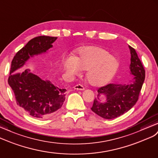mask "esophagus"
<instances>
[{
  "mask_svg": "<svg viewBox=\"0 0 158 158\" xmlns=\"http://www.w3.org/2000/svg\"><path fill=\"white\" fill-rule=\"evenodd\" d=\"M74 89H75L80 90V91H83L85 89V88L83 87V86L82 85H81V84L76 85L74 87Z\"/></svg>",
  "mask_w": 158,
  "mask_h": 158,
  "instance_id": "obj_1",
  "label": "esophagus"
}]
</instances>
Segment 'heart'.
I'll return each instance as SVG.
<instances>
[{
  "mask_svg": "<svg viewBox=\"0 0 158 158\" xmlns=\"http://www.w3.org/2000/svg\"><path fill=\"white\" fill-rule=\"evenodd\" d=\"M77 56L63 59L64 70L71 76L78 75L87 70L86 79L90 85L102 87L110 83L118 73L120 63L109 51L97 46H85L77 50Z\"/></svg>",
  "mask_w": 158,
  "mask_h": 158,
  "instance_id": "heart-1",
  "label": "heart"
}]
</instances>
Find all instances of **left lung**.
<instances>
[{
  "label": "left lung",
  "instance_id": "obj_1",
  "mask_svg": "<svg viewBox=\"0 0 158 158\" xmlns=\"http://www.w3.org/2000/svg\"><path fill=\"white\" fill-rule=\"evenodd\" d=\"M131 53L130 74L133 79L127 84H109L99 88L91 110L107 119H115L124 114L135 106L145 79V70L134 48L129 45ZM104 96L106 101L100 99Z\"/></svg>",
  "mask_w": 158,
  "mask_h": 158
}]
</instances>
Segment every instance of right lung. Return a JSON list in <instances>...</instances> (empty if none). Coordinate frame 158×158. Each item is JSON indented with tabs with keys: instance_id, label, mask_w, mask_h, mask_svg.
Returning a JSON list of instances; mask_svg holds the SVG:
<instances>
[{
	"instance_id": "obj_1",
	"label": "right lung",
	"mask_w": 158,
	"mask_h": 158,
	"mask_svg": "<svg viewBox=\"0 0 158 158\" xmlns=\"http://www.w3.org/2000/svg\"><path fill=\"white\" fill-rule=\"evenodd\" d=\"M56 39L40 36L30 40L11 62L8 83L18 106L35 118L45 119L53 115L62 107L67 90L55 86L49 80L42 79L30 69L22 71L21 68L30 58L47 52Z\"/></svg>"
}]
</instances>
